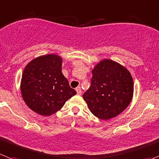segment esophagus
<instances>
[{
    "label": "esophagus",
    "instance_id": "obj_1",
    "mask_svg": "<svg viewBox=\"0 0 159 159\" xmlns=\"http://www.w3.org/2000/svg\"><path fill=\"white\" fill-rule=\"evenodd\" d=\"M75 91H76L77 94H79V95H80L81 93H82V91H81V87H76V89H75Z\"/></svg>",
    "mask_w": 159,
    "mask_h": 159
}]
</instances>
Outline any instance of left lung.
<instances>
[{"mask_svg":"<svg viewBox=\"0 0 159 159\" xmlns=\"http://www.w3.org/2000/svg\"><path fill=\"white\" fill-rule=\"evenodd\" d=\"M133 80L124 66L105 59L92 70L91 87L83 98L91 113L109 120L127 108L133 95Z\"/></svg>","mask_w":159,"mask_h":159,"instance_id":"8db88e82","label":"left lung"}]
</instances>
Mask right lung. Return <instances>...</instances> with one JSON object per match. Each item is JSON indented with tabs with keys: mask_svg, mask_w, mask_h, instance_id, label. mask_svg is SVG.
Here are the masks:
<instances>
[{
	"mask_svg": "<svg viewBox=\"0 0 159 159\" xmlns=\"http://www.w3.org/2000/svg\"><path fill=\"white\" fill-rule=\"evenodd\" d=\"M62 58L56 54L32 60L22 74V97L30 110L50 116L76 94L61 72Z\"/></svg>",
	"mask_w": 159,
	"mask_h": 159,
	"instance_id": "right-lung-1",
	"label": "right lung"
}]
</instances>
